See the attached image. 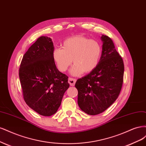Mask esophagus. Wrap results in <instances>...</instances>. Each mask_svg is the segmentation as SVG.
Masks as SVG:
<instances>
[{
    "mask_svg": "<svg viewBox=\"0 0 146 146\" xmlns=\"http://www.w3.org/2000/svg\"><path fill=\"white\" fill-rule=\"evenodd\" d=\"M76 80L75 79L71 78H70L68 79V83L70 84V85L71 86H74L75 83H76Z\"/></svg>",
    "mask_w": 146,
    "mask_h": 146,
    "instance_id": "obj_1",
    "label": "esophagus"
}]
</instances>
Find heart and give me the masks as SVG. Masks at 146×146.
I'll list each match as a JSON object with an SVG mask.
<instances>
[{
    "label": "heart",
    "mask_w": 146,
    "mask_h": 146,
    "mask_svg": "<svg viewBox=\"0 0 146 146\" xmlns=\"http://www.w3.org/2000/svg\"><path fill=\"white\" fill-rule=\"evenodd\" d=\"M62 48H56L53 52V59L60 72L70 70L73 76H79L84 72L88 73L95 70L100 62L102 46L98 41L82 35H76L65 40Z\"/></svg>",
    "instance_id": "heart-1"
}]
</instances>
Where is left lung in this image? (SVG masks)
I'll list each match as a JSON object with an SVG mask.
<instances>
[{
  "label": "left lung",
  "mask_w": 146,
  "mask_h": 146,
  "mask_svg": "<svg viewBox=\"0 0 146 146\" xmlns=\"http://www.w3.org/2000/svg\"><path fill=\"white\" fill-rule=\"evenodd\" d=\"M102 55L96 68L77 80L78 104L88 115L101 113L118 97L123 82V60L117 52L112 40L102 35Z\"/></svg>",
  "instance_id": "8db88e82"
}]
</instances>
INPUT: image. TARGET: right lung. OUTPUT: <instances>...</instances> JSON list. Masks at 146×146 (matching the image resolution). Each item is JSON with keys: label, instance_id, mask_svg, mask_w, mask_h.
Listing matches in <instances>:
<instances>
[{"label": "right lung", "instance_id": "1", "mask_svg": "<svg viewBox=\"0 0 146 146\" xmlns=\"http://www.w3.org/2000/svg\"><path fill=\"white\" fill-rule=\"evenodd\" d=\"M53 51L50 37H39L23 55L19 73L26 104L45 116L58 111L70 86L68 76L56 66Z\"/></svg>", "mask_w": 146, "mask_h": 146}]
</instances>
